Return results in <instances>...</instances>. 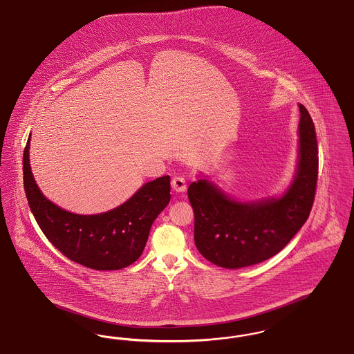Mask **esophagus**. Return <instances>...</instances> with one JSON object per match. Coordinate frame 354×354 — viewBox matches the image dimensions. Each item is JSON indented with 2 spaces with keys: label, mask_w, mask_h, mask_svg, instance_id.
Instances as JSON below:
<instances>
[{
  "label": "esophagus",
  "mask_w": 354,
  "mask_h": 354,
  "mask_svg": "<svg viewBox=\"0 0 354 354\" xmlns=\"http://www.w3.org/2000/svg\"><path fill=\"white\" fill-rule=\"evenodd\" d=\"M171 187H172V189H174L175 192H179V194L185 192V188H187L185 179H183V178H179V176L172 179V182H171Z\"/></svg>",
  "instance_id": "34e87169"
}]
</instances>
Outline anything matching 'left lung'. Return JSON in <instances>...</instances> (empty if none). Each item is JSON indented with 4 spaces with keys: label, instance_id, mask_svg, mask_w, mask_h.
Instances as JSON below:
<instances>
[{
    "label": "left lung",
    "instance_id": "left-lung-1",
    "mask_svg": "<svg viewBox=\"0 0 354 354\" xmlns=\"http://www.w3.org/2000/svg\"><path fill=\"white\" fill-rule=\"evenodd\" d=\"M299 109L296 169L283 194L240 201L203 172L188 187L195 245L212 264L239 270L266 261L280 252L308 219L316 192L319 151L313 120L303 104Z\"/></svg>",
    "mask_w": 354,
    "mask_h": 354
}]
</instances>
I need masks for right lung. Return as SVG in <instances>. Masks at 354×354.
<instances>
[{"label": "right lung", "mask_w": 354, "mask_h": 354, "mask_svg": "<svg viewBox=\"0 0 354 354\" xmlns=\"http://www.w3.org/2000/svg\"><path fill=\"white\" fill-rule=\"evenodd\" d=\"M24 151V187L29 207L51 244L70 260L95 270L129 267L143 252L153 220L167 207L169 176L142 185L118 207L95 215H80L49 201L34 179L29 149Z\"/></svg>", "instance_id": "1"}]
</instances>
